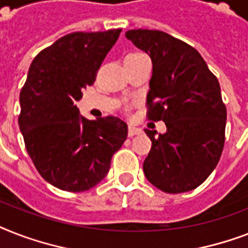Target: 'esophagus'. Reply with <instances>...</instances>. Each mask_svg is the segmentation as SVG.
<instances>
[{
  "label": "esophagus",
  "instance_id": "esophagus-1",
  "mask_svg": "<svg viewBox=\"0 0 248 248\" xmlns=\"http://www.w3.org/2000/svg\"><path fill=\"white\" fill-rule=\"evenodd\" d=\"M139 134H141V128L132 126V124H128V136L139 135Z\"/></svg>",
  "mask_w": 248,
  "mask_h": 248
}]
</instances>
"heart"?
<instances>
[{"label":"heart","instance_id":"heart-1","mask_svg":"<svg viewBox=\"0 0 248 248\" xmlns=\"http://www.w3.org/2000/svg\"><path fill=\"white\" fill-rule=\"evenodd\" d=\"M130 55H143V54H141V52H132Z\"/></svg>","mask_w":248,"mask_h":248}]
</instances>
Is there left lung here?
Instances as JSON below:
<instances>
[{
	"label": "left lung",
	"instance_id": "1",
	"mask_svg": "<svg viewBox=\"0 0 248 248\" xmlns=\"http://www.w3.org/2000/svg\"><path fill=\"white\" fill-rule=\"evenodd\" d=\"M126 37L151 56L147 114L167 127L158 136L144 130L152 141L145 177L166 193L193 190L210 176L224 148L227 108L219 81L196 48L162 31L131 29Z\"/></svg>",
	"mask_w": 248,
	"mask_h": 248
}]
</instances>
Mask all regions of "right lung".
<instances>
[{"label":"right lung","instance_id":"obj_1","mask_svg":"<svg viewBox=\"0 0 248 248\" xmlns=\"http://www.w3.org/2000/svg\"><path fill=\"white\" fill-rule=\"evenodd\" d=\"M121 29L75 32L33 59L20 91L19 127L37 171L56 188L85 192L99 184L127 138L118 117L87 120L76 105Z\"/></svg>","mask_w":248,"mask_h":248}]
</instances>
